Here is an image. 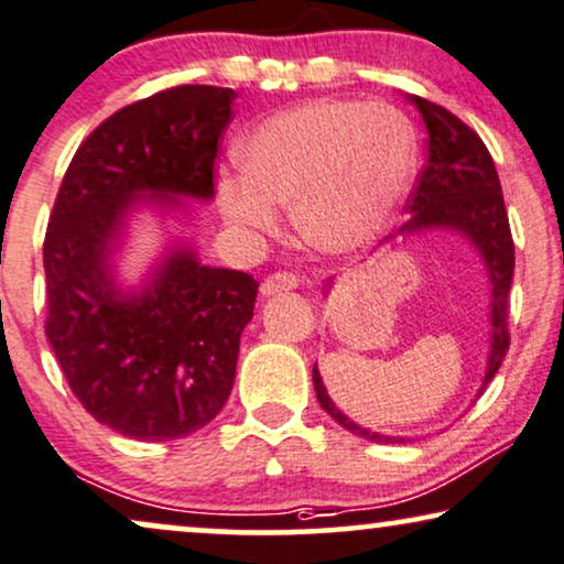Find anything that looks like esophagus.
I'll return each instance as SVG.
<instances>
[{
	"label": "esophagus",
	"instance_id": "1",
	"mask_svg": "<svg viewBox=\"0 0 564 564\" xmlns=\"http://www.w3.org/2000/svg\"><path fill=\"white\" fill-rule=\"evenodd\" d=\"M299 286V278L294 273H273L268 275L265 281H262L260 286V294L262 296H278V294H286V291H294Z\"/></svg>",
	"mask_w": 564,
	"mask_h": 564
}]
</instances>
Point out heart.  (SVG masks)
Segmentation results:
<instances>
[{"label":"heart","instance_id":"b5f03b06","mask_svg":"<svg viewBox=\"0 0 564 564\" xmlns=\"http://www.w3.org/2000/svg\"><path fill=\"white\" fill-rule=\"evenodd\" d=\"M417 133L392 105L322 97L278 110L239 147L242 172L216 180L231 227L273 235L275 206L294 208L306 242L356 252L392 224L417 170Z\"/></svg>","mask_w":564,"mask_h":564}]
</instances>
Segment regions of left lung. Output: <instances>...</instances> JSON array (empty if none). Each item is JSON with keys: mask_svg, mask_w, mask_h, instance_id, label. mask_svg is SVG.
Listing matches in <instances>:
<instances>
[{"mask_svg": "<svg viewBox=\"0 0 564 564\" xmlns=\"http://www.w3.org/2000/svg\"><path fill=\"white\" fill-rule=\"evenodd\" d=\"M410 102L420 110L427 129V160L408 198V212L412 219L404 221L397 235L408 237L423 229H454L467 237L482 254L492 286L490 356H487L485 381L479 387V394H482L485 387L498 373L510 345L508 296L510 281H513L516 252L506 200H502L495 162L482 139L464 120L441 108V105L417 95H410ZM397 235H389V239ZM312 379L322 410L329 412L335 423H340L345 431L356 433L366 441H377V444H402L404 438L371 433L369 427H360L348 415H343L335 408V402L329 400L317 366H314Z\"/></svg>", "mask_w": 564, "mask_h": 564, "instance_id": "obj_1", "label": "left lung"}]
</instances>
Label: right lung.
<instances>
[{
  "label": "right lung",
  "instance_id": "right-lung-1",
  "mask_svg": "<svg viewBox=\"0 0 564 564\" xmlns=\"http://www.w3.org/2000/svg\"><path fill=\"white\" fill-rule=\"evenodd\" d=\"M235 89L180 85L126 105L82 141L51 212L46 335L72 392L126 438H185L219 415L258 281L172 247L137 294L110 258L141 198H214L219 139Z\"/></svg>",
  "mask_w": 564,
  "mask_h": 564
}]
</instances>
